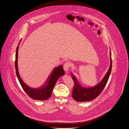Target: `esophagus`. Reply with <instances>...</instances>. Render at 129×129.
Here are the masks:
<instances>
[{"mask_svg":"<svg viewBox=\"0 0 129 129\" xmlns=\"http://www.w3.org/2000/svg\"><path fill=\"white\" fill-rule=\"evenodd\" d=\"M70 67V63L69 62H66V63L64 64V66H63V68L64 70H65V71L67 73L68 71H69V69Z\"/></svg>","mask_w":129,"mask_h":129,"instance_id":"obj_1","label":"esophagus"}]
</instances>
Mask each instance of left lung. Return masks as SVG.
Here are the masks:
<instances>
[{
	"label": "left lung",
	"mask_w": 129,
	"mask_h": 129,
	"mask_svg": "<svg viewBox=\"0 0 129 129\" xmlns=\"http://www.w3.org/2000/svg\"><path fill=\"white\" fill-rule=\"evenodd\" d=\"M110 65L108 72L105 75L103 79L97 85L93 87H86L80 85L77 78L74 74H71L72 79L74 80V85L73 90L72 97L77 102H85L91 101L97 98L102 92L108 81L112 70L111 52L110 51Z\"/></svg>",
	"instance_id": "1"
}]
</instances>
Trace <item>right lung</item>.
<instances>
[{
    "label": "right lung",
    "mask_w": 129,
    "mask_h": 129,
    "mask_svg": "<svg viewBox=\"0 0 129 129\" xmlns=\"http://www.w3.org/2000/svg\"><path fill=\"white\" fill-rule=\"evenodd\" d=\"M17 47L15 55V66L16 69V73L19 81L24 90L25 93L30 97L35 100L45 101L50 98L52 95L53 89L55 85V83L58 79L62 75H64V71L63 70L62 65H61L58 67H55L50 74L47 80L43 85L38 88H32L26 85L22 80L19 74L18 69V53L19 44Z\"/></svg>",
    "instance_id": "1"
}]
</instances>
